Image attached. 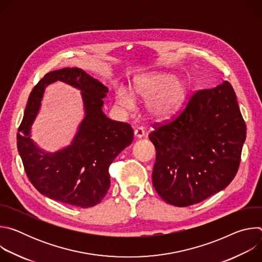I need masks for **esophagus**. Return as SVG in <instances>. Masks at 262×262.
Listing matches in <instances>:
<instances>
[{"label": "esophagus", "instance_id": "obj_1", "mask_svg": "<svg viewBox=\"0 0 262 262\" xmlns=\"http://www.w3.org/2000/svg\"><path fill=\"white\" fill-rule=\"evenodd\" d=\"M135 136H136L137 138H139V139L143 138V137L145 136V130H144V128H143V127H137V128L135 129Z\"/></svg>", "mask_w": 262, "mask_h": 262}]
</instances>
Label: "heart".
<instances>
[{
  "instance_id": "heart-1",
  "label": "heart",
  "mask_w": 262,
  "mask_h": 262,
  "mask_svg": "<svg viewBox=\"0 0 262 262\" xmlns=\"http://www.w3.org/2000/svg\"><path fill=\"white\" fill-rule=\"evenodd\" d=\"M190 93L188 80L171 72H155L136 78L130 91L119 89L117 103L127 110L135 106V97L147 100L148 114L157 120L173 117L183 106Z\"/></svg>"
}]
</instances>
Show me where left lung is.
I'll use <instances>...</instances> for the list:
<instances>
[{"instance_id":"left-lung-1","label":"left lung","mask_w":262,"mask_h":262,"mask_svg":"<svg viewBox=\"0 0 262 262\" xmlns=\"http://www.w3.org/2000/svg\"><path fill=\"white\" fill-rule=\"evenodd\" d=\"M246 132L228 82L196 92L176 119L148 136L157 150L152 183L158 194L184 207L225 189L238 170Z\"/></svg>"}]
</instances>
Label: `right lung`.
Listing matches in <instances>:
<instances>
[{
    "instance_id": "obj_1",
    "label": "right lung",
    "mask_w": 262,
    "mask_h": 262,
    "mask_svg": "<svg viewBox=\"0 0 262 262\" xmlns=\"http://www.w3.org/2000/svg\"><path fill=\"white\" fill-rule=\"evenodd\" d=\"M57 80L81 91L85 116L70 145L48 153L30 138L45 88ZM108 89L78 67L47 73L32 90L17 133V149L35 189L50 199L83 208L98 204L108 191V167L130 145L129 124L111 120L102 112Z\"/></svg>"
}]
</instances>
